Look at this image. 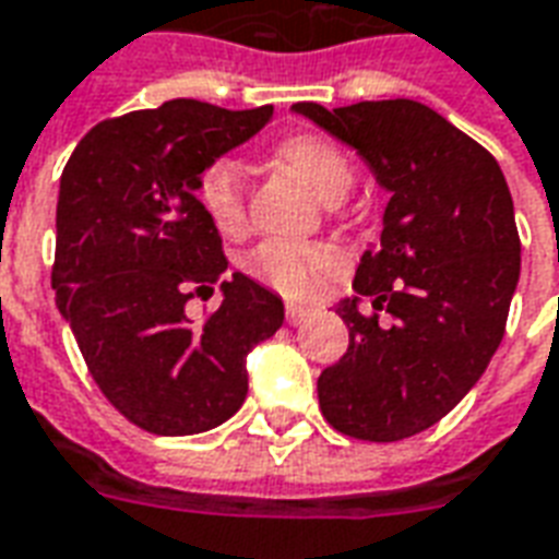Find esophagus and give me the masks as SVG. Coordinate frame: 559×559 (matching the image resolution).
Returning a JSON list of instances; mask_svg holds the SVG:
<instances>
[{
	"label": "esophagus",
	"mask_w": 559,
	"mask_h": 559,
	"mask_svg": "<svg viewBox=\"0 0 559 559\" xmlns=\"http://www.w3.org/2000/svg\"><path fill=\"white\" fill-rule=\"evenodd\" d=\"M308 308H301V305H287V322L290 325H301V322L308 320Z\"/></svg>",
	"instance_id": "obj_1"
}]
</instances>
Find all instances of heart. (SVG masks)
Returning a JSON list of instances; mask_svg holds the SVG:
<instances>
[{"instance_id":"obj_1","label":"heart","mask_w":559,"mask_h":559,"mask_svg":"<svg viewBox=\"0 0 559 559\" xmlns=\"http://www.w3.org/2000/svg\"><path fill=\"white\" fill-rule=\"evenodd\" d=\"M275 159L287 165L311 186L313 195L325 204H337L353 186V159L341 144L317 132H296L275 144ZM195 195L206 218L218 234L239 237L248 225L246 210V171L237 159L218 156L201 168L195 180ZM332 269L329 251L320 246H287V242H263L251 251L248 272L281 296H308L317 287L322 272Z\"/></svg>"}]
</instances>
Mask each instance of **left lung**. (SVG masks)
Masks as SVG:
<instances>
[{"label":"left lung","instance_id":"obj_1","mask_svg":"<svg viewBox=\"0 0 559 559\" xmlns=\"http://www.w3.org/2000/svg\"><path fill=\"white\" fill-rule=\"evenodd\" d=\"M293 111L361 153L391 195L358 296L337 308L349 349L317 379L322 417L349 438L403 441L448 415L500 346L522 269L510 186L483 144L424 103Z\"/></svg>","mask_w":559,"mask_h":559}]
</instances>
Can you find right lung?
Instances as JSON below:
<instances>
[{
  "label": "right lung",
  "mask_w": 559,
  "mask_h": 559,
  "mask_svg": "<svg viewBox=\"0 0 559 559\" xmlns=\"http://www.w3.org/2000/svg\"><path fill=\"white\" fill-rule=\"evenodd\" d=\"M269 118L272 106L168 100L100 121L61 171L56 305L103 396L144 432L195 436L237 415L246 355L284 322V301L242 272L206 321L185 311L227 269L198 175Z\"/></svg>",
  "instance_id": "obj_1"
}]
</instances>
